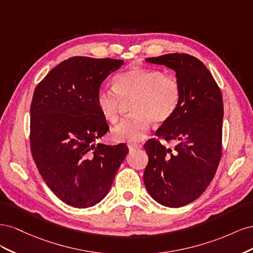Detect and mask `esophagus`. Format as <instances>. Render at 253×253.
<instances>
[{
  "mask_svg": "<svg viewBox=\"0 0 253 253\" xmlns=\"http://www.w3.org/2000/svg\"><path fill=\"white\" fill-rule=\"evenodd\" d=\"M127 147H128L129 150H138V149H141V148H142V145L139 144V143H132V142H129V143H127Z\"/></svg>",
  "mask_w": 253,
  "mask_h": 253,
  "instance_id": "esophagus-1",
  "label": "esophagus"
}]
</instances>
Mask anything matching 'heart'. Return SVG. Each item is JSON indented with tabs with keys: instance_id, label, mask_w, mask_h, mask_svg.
Instances as JSON below:
<instances>
[{
	"instance_id": "b5f03b06",
	"label": "heart",
	"mask_w": 253,
	"mask_h": 253,
	"mask_svg": "<svg viewBox=\"0 0 253 253\" xmlns=\"http://www.w3.org/2000/svg\"><path fill=\"white\" fill-rule=\"evenodd\" d=\"M114 88L101 87L96 104L102 116L116 122L122 101L134 99L131 117L121 120L112 129L115 141H139L149 131L151 121L163 125L177 111L180 86L174 76L155 68H131L114 78Z\"/></svg>"
}]
</instances>
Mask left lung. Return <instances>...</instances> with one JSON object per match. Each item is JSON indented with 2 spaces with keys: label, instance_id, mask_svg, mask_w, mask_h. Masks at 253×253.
<instances>
[{
  "label": "left lung",
  "instance_id": "left-lung-1",
  "mask_svg": "<svg viewBox=\"0 0 253 253\" xmlns=\"http://www.w3.org/2000/svg\"><path fill=\"white\" fill-rule=\"evenodd\" d=\"M175 72L180 102L172 118L156 131L158 138L174 140V151L150 139L144 144L149 163L143 181L158 204L178 208L200 197L210 185L221 156L224 103L220 89L201 60L188 53L147 58Z\"/></svg>",
  "mask_w": 253,
  "mask_h": 253
}]
</instances>
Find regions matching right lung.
<instances>
[{"mask_svg":"<svg viewBox=\"0 0 253 253\" xmlns=\"http://www.w3.org/2000/svg\"><path fill=\"white\" fill-rule=\"evenodd\" d=\"M122 64L124 60L73 57L52 68L34 91V160L47 187L75 208L103 200L128 153L125 143H94L110 128L97 108V91Z\"/></svg>","mask_w":253,"mask_h":253,"instance_id":"add662e5","label":"right lung"}]
</instances>
